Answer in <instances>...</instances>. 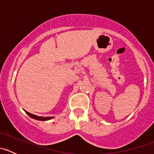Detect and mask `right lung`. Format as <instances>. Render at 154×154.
<instances>
[{"label":"right lung","instance_id":"obj_1","mask_svg":"<svg viewBox=\"0 0 154 154\" xmlns=\"http://www.w3.org/2000/svg\"><path fill=\"white\" fill-rule=\"evenodd\" d=\"M25 112L27 113V115H28L29 117L32 118V119H35V120H38V121H47V120H50V119H53V118H54V117H45V118L38 117L37 116H35V115L31 114V113H29L28 112H27V111H25Z\"/></svg>","mask_w":154,"mask_h":154}]
</instances>
